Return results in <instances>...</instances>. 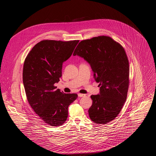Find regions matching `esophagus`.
<instances>
[{
    "instance_id": "obj_1",
    "label": "esophagus",
    "mask_w": 156,
    "mask_h": 156,
    "mask_svg": "<svg viewBox=\"0 0 156 156\" xmlns=\"http://www.w3.org/2000/svg\"><path fill=\"white\" fill-rule=\"evenodd\" d=\"M78 96H79V97H80V98H81V97H84V96H86V94H81V93H78Z\"/></svg>"
}]
</instances>
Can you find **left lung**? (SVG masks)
Masks as SVG:
<instances>
[{"label":"left lung","instance_id":"8db88e82","mask_svg":"<svg viewBox=\"0 0 156 156\" xmlns=\"http://www.w3.org/2000/svg\"><path fill=\"white\" fill-rule=\"evenodd\" d=\"M90 64L94 78L99 83L100 94L91 95L89 115L98 124L114 120L126 101L129 87V61L123 46L107 36L81 41L73 55Z\"/></svg>","mask_w":156,"mask_h":156}]
</instances>
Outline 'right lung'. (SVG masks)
Masks as SVG:
<instances>
[{
	"instance_id": "obj_1",
	"label": "right lung",
	"mask_w": 156,
	"mask_h": 156,
	"mask_svg": "<svg viewBox=\"0 0 156 156\" xmlns=\"http://www.w3.org/2000/svg\"><path fill=\"white\" fill-rule=\"evenodd\" d=\"M79 40H42L32 48L23 65V81L29 104L46 123L58 126L68 117V107L78 98L56 90L63 62L72 55Z\"/></svg>"
}]
</instances>
